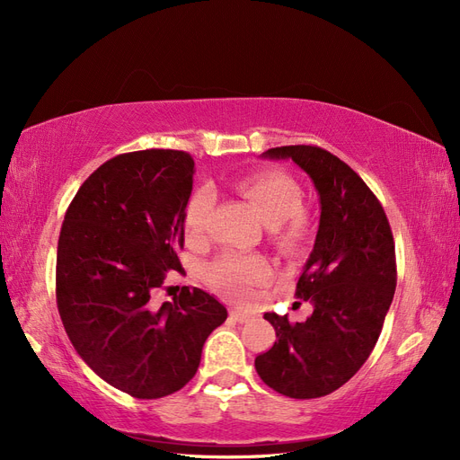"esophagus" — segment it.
Masks as SVG:
<instances>
[{"label": "esophagus", "mask_w": 460, "mask_h": 460, "mask_svg": "<svg viewBox=\"0 0 460 460\" xmlns=\"http://www.w3.org/2000/svg\"><path fill=\"white\" fill-rule=\"evenodd\" d=\"M230 316L235 320V323H240V324L249 323V320L253 318L252 313H245V311H242V309H232V311H230Z\"/></svg>", "instance_id": "obj_1"}]
</instances>
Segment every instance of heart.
<instances>
[{
    "label": "heart",
    "instance_id": "b5f03b06",
    "mask_svg": "<svg viewBox=\"0 0 460 460\" xmlns=\"http://www.w3.org/2000/svg\"><path fill=\"white\" fill-rule=\"evenodd\" d=\"M243 196L253 203L270 234L282 245L294 247L305 234V218L299 211L303 196L296 180L280 171H262L247 176L240 184ZM213 205V191L199 188L191 193L184 207L182 225L188 240H199L205 218ZM270 276V264L261 255L225 253L207 264L205 278L220 294L243 299L249 289Z\"/></svg>",
    "mask_w": 460,
    "mask_h": 460
}]
</instances>
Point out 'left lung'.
Instances as JSON below:
<instances>
[{"instance_id": "left-lung-1", "label": "left lung", "mask_w": 460, "mask_h": 460, "mask_svg": "<svg viewBox=\"0 0 460 460\" xmlns=\"http://www.w3.org/2000/svg\"><path fill=\"white\" fill-rule=\"evenodd\" d=\"M262 157L291 159L309 174L320 222L296 289L311 301L313 314L296 324L288 314H264L276 341L255 358V368L286 397H323L353 378L380 338L397 284L392 228L363 178L330 151L284 146Z\"/></svg>"}]
</instances>
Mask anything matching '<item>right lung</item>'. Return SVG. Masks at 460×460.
I'll list each match as a JSON object with an SVG mask.
<instances>
[{
  "label": "right lung",
  "instance_id": "add662e5",
  "mask_svg": "<svg viewBox=\"0 0 460 460\" xmlns=\"http://www.w3.org/2000/svg\"><path fill=\"white\" fill-rule=\"evenodd\" d=\"M193 166L174 149L109 159L76 191L59 234L55 294L66 336L102 380L136 399L182 389L228 316L199 288L184 286L159 309L151 303L169 270L182 272Z\"/></svg>",
  "mask_w": 460,
  "mask_h": 460
}]
</instances>
